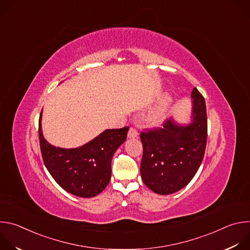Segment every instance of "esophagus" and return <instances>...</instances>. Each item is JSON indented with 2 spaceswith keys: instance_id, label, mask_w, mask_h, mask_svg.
I'll list each match as a JSON object with an SVG mask.
<instances>
[{
  "instance_id": "obj_1",
  "label": "esophagus",
  "mask_w": 250,
  "mask_h": 250,
  "mask_svg": "<svg viewBox=\"0 0 250 250\" xmlns=\"http://www.w3.org/2000/svg\"><path fill=\"white\" fill-rule=\"evenodd\" d=\"M137 135H138V132H137L136 128L130 127L129 130H128V133H127V137H128V138H134V137H136Z\"/></svg>"
}]
</instances>
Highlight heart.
I'll list each match as a JSON object with an SVG mask.
<instances>
[{"label": "heart", "instance_id": "b5f03b06", "mask_svg": "<svg viewBox=\"0 0 250 250\" xmlns=\"http://www.w3.org/2000/svg\"><path fill=\"white\" fill-rule=\"evenodd\" d=\"M169 103H170L169 97H165L156 108L148 114V116L146 117V122L149 125L158 126L163 124L167 116Z\"/></svg>", "mask_w": 250, "mask_h": 250}]
</instances>
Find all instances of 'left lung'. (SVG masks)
<instances>
[{"label": "left lung", "instance_id": "left-lung-1", "mask_svg": "<svg viewBox=\"0 0 250 250\" xmlns=\"http://www.w3.org/2000/svg\"><path fill=\"white\" fill-rule=\"evenodd\" d=\"M192 123L178 125L172 119L162 127L141 131L144 155L140 174L153 192L169 195L184 188L197 173L206 150L208 119L203 95L194 88Z\"/></svg>", "mask_w": 250, "mask_h": 250}]
</instances>
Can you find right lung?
<instances>
[{
    "instance_id": "right-lung-1",
    "label": "right lung",
    "mask_w": 250,
    "mask_h": 250,
    "mask_svg": "<svg viewBox=\"0 0 250 250\" xmlns=\"http://www.w3.org/2000/svg\"><path fill=\"white\" fill-rule=\"evenodd\" d=\"M39 122L40 144L43 162L56 183L70 194L82 198L99 195L108 186L112 158L126 139L128 126L105 129L88 144L76 148H60L45 140Z\"/></svg>"
}]
</instances>
